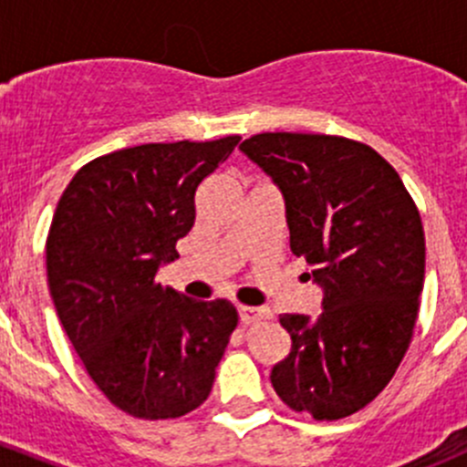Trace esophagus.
<instances>
[{"instance_id": "1", "label": "esophagus", "mask_w": 467, "mask_h": 467, "mask_svg": "<svg viewBox=\"0 0 467 467\" xmlns=\"http://www.w3.org/2000/svg\"><path fill=\"white\" fill-rule=\"evenodd\" d=\"M271 318V312L264 307H248V305H239V321L244 325H251L257 321H266Z\"/></svg>"}]
</instances>
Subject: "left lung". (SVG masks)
I'll return each instance as SVG.
<instances>
[{
  "mask_svg": "<svg viewBox=\"0 0 467 467\" xmlns=\"http://www.w3.org/2000/svg\"><path fill=\"white\" fill-rule=\"evenodd\" d=\"M239 149L285 196L291 253L314 268L323 312L282 314L291 337L273 366L282 402L338 420L373 402L411 343L425 282V230L402 178L368 144L260 133Z\"/></svg>",
  "mask_w": 467,
  "mask_h": 467,
  "instance_id": "left-lung-1",
  "label": "left lung"
}]
</instances>
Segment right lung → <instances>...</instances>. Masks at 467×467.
Wrapping results in <instances>:
<instances>
[{
  "instance_id": "obj_1",
  "label": "right lung",
  "mask_w": 467,
  "mask_h": 467,
  "mask_svg": "<svg viewBox=\"0 0 467 467\" xmlns=\"http://www.w3.org/2000/svg\"><path fill=\"white\" fill-rule=\"evenodd\" d=\"M239 135L140 144L94 158L65 187L47 234V282L65 334L103 395L133 418L194 411L237 327L223 298L155 282L196 219L194 196Z\"/></svg>"
}]
</instances>
